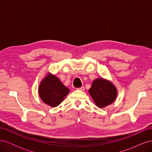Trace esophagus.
<instances>
[{"label":"esophagus","instance_id":"1","mask_svg":"<svg viewBox=\"0 0 152 152\" xmlns=\"http://www.w3.org/2000/svg\"><path fill=\"white\" fill-rule=\"evenodd\" d=\"M76 89L77 90H79V91H83L85 89V87L84 86H82L81 87H79V88H77Z\"/></svg>","mask_w":152,"mask_h":152}]
</instances>
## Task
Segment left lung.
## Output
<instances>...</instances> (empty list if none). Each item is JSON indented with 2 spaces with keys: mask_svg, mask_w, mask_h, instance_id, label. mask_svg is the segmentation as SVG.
Instances as JSON below:
<instances>
[{
  "mask_svg": "<svg viewBox=\"0 0 152 152\" xmlns=\"http://www.w3.org/2000/svg\"><path fill=\"white\" fill-rule=\"evenodd\" d=\"M89 93L99 108H104L112 103L117 94L115 87L112 82L104 79L94 80Z\"/></svg>",
  "mask_w": 152,
  "mask_h": 152,
  "instance_id": "1",
  "label": "left lung"
}]
</instances>
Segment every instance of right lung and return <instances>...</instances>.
Returning a JSON list of instances; mask_svg holds the SVG:
<instances>
[{"instance_id":"1","label":"right lung","mask_w":152,"mask_h":152,"mask_svg":"<svg viewBox=\"0 0 152 152\" xmlns=\"http://www.w3.org/2000/svg\"><path fill=\"white\" fill-rule=\"evenodd\" d=\"M69 91L58 77L50 73L42 80L39 88L41 99L52 107H56L60 104Z\"/></svg>"}]
</instances>
